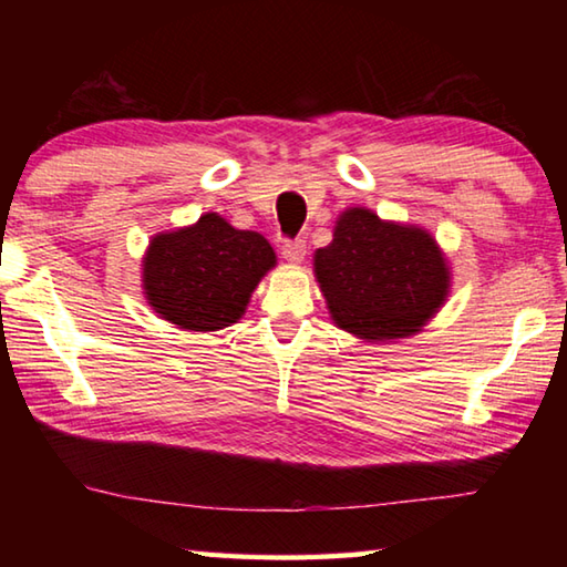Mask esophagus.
I'll return each mask as SVG.
<instances>
[{
  "label": "esophagus",
  "mask_w": 567,
  "mask_h": 567,
  "mask_svg": "<svg viewBox=\"0 0 567 567\" xmlns=\"http://www.w3.org/2000/svg\"><path fill=\"white\" fill-rule=\"evenodd\" d=\"M282 255H285L287 262L300 265L305 260V255H307L305 239H287V243L282 245Z\"/></svg>",
  "instance_id": "esophagus-1"
}]
</instances>
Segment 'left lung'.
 I'll return each instance as SVG.
<instances>
[{
  "label": "left lung",
  "instance_id": "left-lung-1",
  "mask_svg": "<svg viewBox=\"0 0 567 567\" xmlns=\"http://www.w3.org/2000/svg\"><path fill=\"white\" fill-rule=\"evenodd\" d=\"M332 320L362 340L417 332L445 302L450 272L435 239L364 207L342 213L332 243L315 252Z\"/></svg>",
  "mask_w": 567,
  "mask_h": 567
}]
</instances>
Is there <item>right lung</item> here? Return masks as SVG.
<instances>
[{
	"label": "right lung",
	"mask_w": 567,
	"mask_h": 567,
	"mask_svg": "<svg viewBox=\"0 0 567 567\" xmlns=\"http://www.w3.org/2000/svg\"><path fill=\"white\" fill-rule=\"evenodd\" d=\"M145 295L162 318L195 332L229 328L275 267L262 235L235 229L215 213L177 233L157 235L145 257Z\"/></svg>",
	"instance_id": "obj_1"
}]
</instances>
